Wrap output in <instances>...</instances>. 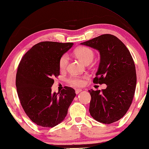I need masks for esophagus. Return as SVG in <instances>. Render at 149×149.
Wrapping results in <instances>:
<instances>
[{"instance_id":"34e87169","label":"esophagus","mask_w":149,"mask_h":149,"mask_svg":"<svg viewBox=\"0 0 149 149\" xmlns=\"http://www.w3.org/2000/svg\"><path fill=\"white\" fill-rule=\"evenodd\" d=\"M82 91V90H81V89H76V90H75V93H76L77 94H79V93H81V92Z\"/></svg>"}]
</instances>
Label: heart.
I'll return each instance as SVG.
<instances>
[{"mask_svg":"<svg viewBox=\"0 0 149 149\" xmlns=\"http://www.w3.org/2000/svg\"><path fill=\"white\" fill-rule=\"evenodd\" d=\"M75 55L79 60L84 64L91 63L94 58V54L91 49L86 47H80L75 50ZM69 62V56L67 54H64L61 56L59 60V68L61 70H64L66 68ZM85 76H77L73 75L68 79V82L71 85L76 86H81L84 85V79Z\"/></svg>","mask_w":149,"mask_h":149,"instance_id":"b5f03b06","label":"heart"}]
</instances>
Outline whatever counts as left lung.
Listing matches in <instances>:
<instances>
[{
    "label": "left lung",
    "mask_w": 149,
    "mask_h": 149,
    "mask_svg": "<svg viewBox=\"0 0 149 149\" xmlns=\"http://www.w3.org/2000/svg\"><path fill=\"white\" fill-rule=\"evenodd\" d=\"M81 44L100 52V61L93 82L107 85L102 92L88 91L90 114L100 123H115L128 111L136 91V72L132 56L126 45L111 34H102Z\"/></svg>",
    "instance_id": "left-lung-1"
}]
</instances>
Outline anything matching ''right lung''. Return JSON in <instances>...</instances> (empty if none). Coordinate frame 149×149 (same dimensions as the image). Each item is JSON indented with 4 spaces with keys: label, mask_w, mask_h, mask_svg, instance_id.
<instances>
[{
    "label": "right lung",
    "mask_w": 149,
    "mask_h": 149,
    "mask_svg": "<svg viewBox=\"0 0 149 149\" xmlns=\"http://www.w3.org/2000/svg\"><path fill=\"white\" fill-rule=\"evenodd\" d=\"M73 43L42 42L34 45L23 56L16 74V87L26 115L37 125L53 128L61 123L76 94L65 86L52 93L53 78L60 74L59 60Z\"/></svg>",
    "instance_id": "right-lung-1"
}]
</instances>
